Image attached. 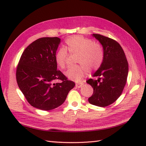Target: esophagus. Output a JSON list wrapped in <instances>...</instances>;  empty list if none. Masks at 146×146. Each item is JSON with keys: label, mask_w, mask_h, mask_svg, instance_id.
<instances>
[{"label": "esophagus", "mask_w": 146, "mask_h": 146, "mask_svg": "<svg viewBox=\"0 0 146 146\" xmlns=\"http://www.w3.org/2000/svg\"><path fill=\"white\" fill-rule=\"evenodd\" d=\"M83 85V83H76V88H80Z\"/></svg>", "instance_id": "esophagus-1"}]
</instances>
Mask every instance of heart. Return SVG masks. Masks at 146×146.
<instances>
[{
	"instance_id": "heart-1",
	"label": "heart",
	"mask_w": 146,
	"mask_h": 146,
	"mask_svg": "<svg viewBox=\"0 0 146 146\" xmlns=\"http://www.w3.org/2000/svg\"><path fill=\"white\" fill-rule=\"evenodd\" d=\"M66 49L61 48L56 52L55 61L61 68L66 66L67 51L71 54H77L76 63L80 64L70 67L65 71V75L70 80L81 81L89 70H97L103 61L104 52L101 46L94 42L91 39L82 36L75 35L68 38Z\"/></svg>"
}]
</instances>
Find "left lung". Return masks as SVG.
Masks as SVG:
<instances>
[{
  "mask_svg": "<svg viewBox=\"0 0 146 146\" xmlns=\"http://www.w3.org/2000/svg\"><path fill=\"white\" fill-rule=\"evenodd\" d=\"M92 36L103 47L104 59L100 68L93 75L97 79L86 81L94 88L88 102L104 107L113 104L122 94L127 78L129 64L124 51L116 41L98 34Z\"/></svg>",
  "mask_w": 146,
  "mask_h": 146,
  "instance_id": "obj_1",
  "label": "left lung"
}]
</instances>
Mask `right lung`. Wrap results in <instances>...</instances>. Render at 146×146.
Returning a JSON list of instances; mask_svg holds the SVG:
<instances>
[{
  "label": "right lung",
  "mask_w": 146,
  "mask_h": 146,
  "mask_svg": "<svg viewBox=\"0 0 146 146\" xmlns=\"http://www.w3.org/2000/svg\"><path fill=\"white\" fill-rule=\"evenodd\" d=\"M60 41L57 37L36 40L25 49L17 65L19 87L27 102L40 110H52L60 106L75 85L57 70L54 55ZM58 79L62 82L54 83Z\"/></svg>",
  "instance_id": "obj_1"
}]
</instances>
